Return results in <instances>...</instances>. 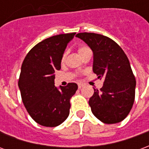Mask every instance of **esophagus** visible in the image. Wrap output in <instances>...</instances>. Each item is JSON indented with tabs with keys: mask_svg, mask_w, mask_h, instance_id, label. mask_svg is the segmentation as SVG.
<instances>
[{
	"mask_svg": "<svg viewBox=\"0 0 149 149\" xmlns=\"http://www.w3.org/2000/svg\"><path fill=\"white\" fill-rule=\"evenodd\" d=\"M84 86V84H82V83H79V84H78V88H83Z\"/></svg>",
	"mask_w": 149,
	"mask_h": 149,
	"instance_id": "34e87169",
	"label": "esophagus"
}]
</instances>
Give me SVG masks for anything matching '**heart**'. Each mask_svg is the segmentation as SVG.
<instances>
[{
  "label": "heart",
  "mask_w": 149,
  "mask_h": 149,
  "mask_svg": "<svg viewBox=\"0 0 149 149\" xmlns=\"http://www.w3.org/2000/svg\"><path fill=\"white\" fill-rule=\"evenodd\" d=\"M88 48H86V47H84V46H81V47H80L79 49H78V52H79V54H81V53H82V52H84V51H86V50H88ZM65 55H64V56H63V59L65 58Z\"/></svg>",
  "instance_id": "obj_1"
}]
</instances>
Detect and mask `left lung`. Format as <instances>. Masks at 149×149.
Returning a JSON list of instances; mask_svg holds the SVG:
<instances>
[{
	"instance_id": "obj_1",
	"label": "left lung",
	"mask_w": 149,
	"mask_h": 149,
	"mask_svg": "<svg viewBox=\"0 0 149 149\" xmlns=\"http://www.w3.org/2000/svg\"><path fill=\"white\" fill-rule=\"evenodd\" d=\"M76 37L86 43L93 52V71L104 78L100 90L94 88L88 104L92 112L104 124L122 121L128 115L135 99L136 79L127 56L108 37L80 33Z\"/></svg>"
}]
</instances>
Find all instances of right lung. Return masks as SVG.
Listing matches in <instances>:
<instances>
[{
  "instance_id": "add662e5",
  "label": "right lung",
  "mask_w": 149,
  "mask_h": 149,
  "mask_svg": "<svg viewBox=\"0 0 149 149\" xmlns=\"http://www.w3.org/2000/svg\"><path fill=\"white\" fill-rule=\"evenodd\" d=\"M75 34H60L40 41L29 52L21 66L18 87L22 101L31 117L42 126H58L69 115L70 98L77 84L56 87L54 72L61 69L63 54Z\"/></svg>"
}]
</instances>
